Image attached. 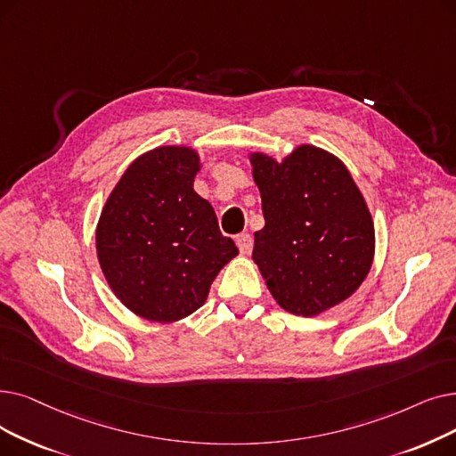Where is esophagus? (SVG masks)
Listing matches in <instances>:
<instances>
[{
    "mask_svg": "<svg viewBox=\"0 0 456 456\" xmlns=\"http://www.w3.org/2000/svg\"><path fill=\"white\" fill-rule=\"evenodd\" d=\"M236 246H239V249H240V253H242V255H248V253L251 251V248H253V239H251V234L242 232V234L236 236Z\"/></svg>",
    "mask_w": 456,
    "mask_h": 456,
    "instance_id": "obj_1",
    "label": "esophagus"
}]
</instances>
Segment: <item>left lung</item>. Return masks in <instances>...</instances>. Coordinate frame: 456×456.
I'll return each mask as SVG.
<instances>
[{"mask_svg":"<svg viewBox=\"0 0 456 456\" xmlns=\"http://www.w3.org/2000/svg\"><path fill=\"white\" fill-rule=\"evenodd\" d=\"M265 227L253 261L281 309L316 316L360 289L374 259V224L341 158L304 143L281 162L249 152Z\"/></svg>","mask_w":456,"mask_h":456,"instance_id":"obj_1","label":"left lung"}]
</instances>
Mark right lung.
Listing matches in <instances>:
<instances>
[{
    "label": "right lung",
    "mask_w": 456,
    "mask_h": 456,
    "mask_svg": "<svg viewBox=\"0 0 456 456\" xmlns=\"http://www.w3.org/2000/svg\"><path fill=\"white\" fill-rule=\"evenodd\" d=\"M201 166L193 147H154L126 167L98 217V265L121 304L145 321L173 324L195 313L239 255L193 190Z\"/></svg>",
    "instance_id": "obj_1"
}]
</instances>
